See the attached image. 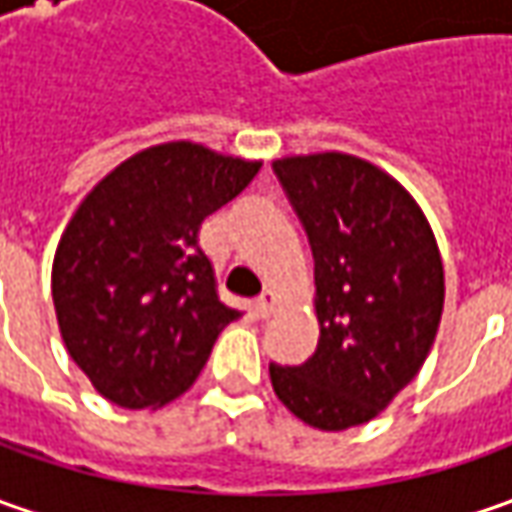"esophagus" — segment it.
Returning a JSON list of instances; mask_svg holds the SVG:
<instances>
[{
	"mask_svg": "<svg viewBox=\"0 0 512 512\" xmlns=\"http://www.w3.org/2000/svg\"><path fill=\"white\" fill-rule=\"evenodd\" d=\"M273 310H276V296H273L270 290H265V293L259 296V302H256V316H259V319H270Z\"/></svg>",
	"mask_w": 512,
	"mask_h": 512,
	"instance_id": "1",
	"label": "esophagus"
}]
</instances>
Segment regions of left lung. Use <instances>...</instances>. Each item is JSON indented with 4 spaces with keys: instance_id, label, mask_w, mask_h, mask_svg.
<instances>
[{
    "instance_id": "left-lung-1",
    "label": "left lung",
    "mask_w": 512,
    "mask_h": 512,
    "mask_svg": "<svg viewBox=\"0 0 512 512\" xmlns=\"http://www.w3.org/2000/svg\"><path fill=\"white\" fill-rule=\"evenodd\" d=\"M273 170L313 250L319 344L307 362L270 364V382L305 424L347 430L422 370L442 322V256L416 199L359 156H287Z\"/></svg>"
}]
</instances>
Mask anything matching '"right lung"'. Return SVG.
<instances>
[{"label":"right lung","instance_id":"right-lung-1","mask_svg":"<svg viewBox=\"0 0 512 512\" xmlns=\"http://www.w3.org/2000/svg\"><path fill=\"white\" fill-rule=\"evenodd\" d=\"M259 168L168 142L110 170L73 213L53 256V307L70 359L108 402H173L239 316L216 296L199 227Z\"/></svg>","mask_w":512,"mask_h":512}]
</instances>
